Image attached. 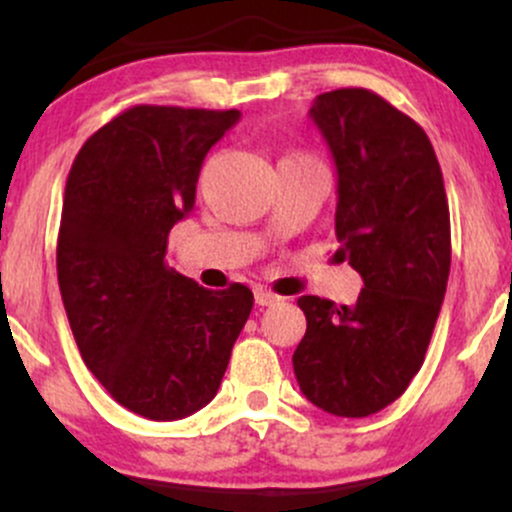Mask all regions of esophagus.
I'll list each match as a JSON object with an SVG mask.
<instances>
[{
    "label": "esophagus",
    "mask_w": 512,
    "mask_h": 512,
    "mask_svg": "<svg viewBox=\"0 0 512 512\" xmlns=\"http://www.w3.org/2000/svg\"><path fill=\"white\" fill-rule=\"evenodd\" d=\"M281 298L276 296V293L267 291V289H255V303L257 305H276Z\"/></svg>",
    "instance_id": "34e87169"
}]
</instances>
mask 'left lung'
Returning a JSON list of instances; mask_svg holds the SVG:
<instances>
[{"label": "left lung", "instance_id": "1", "mask_svg": "<svg viewBox=\"0 0 512 512\" xmlns=\"http://www.w3.org/2000/svg\"><path fill=\"white\" fill-rule=\"evenodd\" d=\"M310 120L337 166L339 260L361 274L354 305L301 296L293 373L315 407L361 419L424 363L450 274V211L426 132L368 88L320 93Z\"/></svg>", "mask_w": 512, "mask_h": 512}]
</instances>
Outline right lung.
Listing matches in <instances>:
<instances>
[{
	"label": "right lung",
	"instance_id": "obj_1",
	"mask_svg": "<svg viewBox=\"0 0 512 512\" xmlns=\"http://www.w3.org/2000/svg\"><path fill=\"white\" fill-rule=\"evenodd\" d=\"M238 120V110L134 105L69 170L57 238L69 327L98 383L144 419L207 407L250 317L248 286L209 291L166 264L204 156Z\"/></svg>",
	"mask_w": 512,
	"mask_h": 512
}]
</instances>
